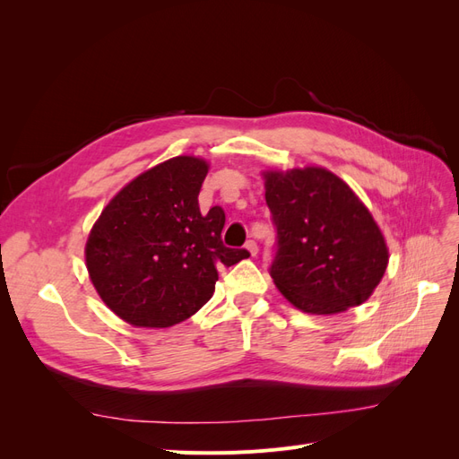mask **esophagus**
Masks as SVG:
<instances>
[{
  "mask_svg": "<svg viewBox=\"0 0 459 459\" xmlns=\"http://www.w3.org/2000/svg\"><path fill=\"white\" fill-rule=\"evenodd\" d=\"M245 248H247L248 255H251V256H256V255H258V245H256L253 239H248V241L245 243Z\"/></svg>",
  "mask_w": 459,
  "mask_h": 459,
  "instance_id": "1",
  "label": "esophagus"
}]
</instances>
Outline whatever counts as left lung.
Here are the masks:
<instances>
[{
	"mask_svg": "<svg viewBox=\"0 0 459 459\" xmlns=\"http://www.w3.org/2000/svg\"><path fill=\"white\" fill-rule=\"evenodd\" d=\"M277 231L270 275L307 314L331 316L366 302L388 264V248L366 204L339 176L319 169L264 172Z\"/></svg>",
	"mask_w": 459,
	"mask_h": 459,
	"instance_id": "8db88e82",
	"label": "left lung"
}]
</instances>
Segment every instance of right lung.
<instances>
[{"label":"right lung","mask_w":459,"mask_h":459,"mask_svg":"<svg viewBox=\"0 0 459 459\" xmlns=\"http://www.w3.org/2000/svg\"><path fill=\"white\" fill-rule=\"evenodd\" d=\"M208 164L174 157L137 176L103 208L86 243L101 300L135 327H170L211 300L218 266L248 258L221 243L226 214H201Z\"/></svg>","instance_id":"add662e5"}]
</instances>
